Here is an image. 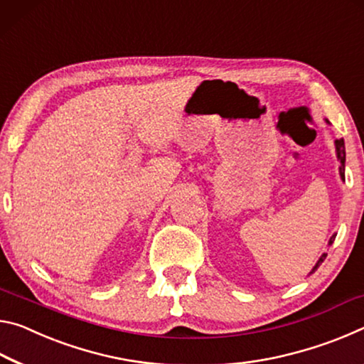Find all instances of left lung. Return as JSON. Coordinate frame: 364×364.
<instances>
[{"label": "left lung", "mask_w": 364, "mask_h": 364, "mask_svg": "<svg viewBox=\"0 0 364 364\" xmlns=\"http://www.w3.org/2000/svg\"><path fill=\"white\" fill-rule=\"evenodd\" d=\"M326 122L329 124V121H327V119H326ZM333 145H336V154H337L338 163H341V164H338V174H341L342 181H345V143H343V139H337L336 141H333ZM336 235H337V234H333V235L329 238V243H327V245H329V247L332 245L333 240H336ZM326 256H327V253H323V255L319 256L318 263L313 266V269H311V272H309V274H313L314 271L318 269V267L321 266V263H323V261L326 259Z\"/></svg>", "instance_id": "left-lung-1"}]
</instances>
